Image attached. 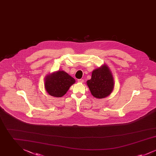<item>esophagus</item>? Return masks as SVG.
<instances>
[{"mask_svg":"<svg viewBox=\"0 0 156 156\" xmlns=\"http://www.w3.org/2000/svg\"><path fill=\"white\" fill-rule=\"evenodd\" d=\"M78 82H80V83H83L84 81H83V80H82V79H80V80H78Z\"/></svg>","mask_w":156,"mask_h":156,"instance_id":"obj_1","label":"esophagus"}]
</instances>
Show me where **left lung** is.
Returning <instances> with one entry per match:
<instances>
[{
    "mask_svg": "<svg viewBox=\"0 0 156 156\" xmlns=\"http://www.w3.org/2000/svg\"><path fill=\"white\" fill-rule=\"evenodd\" d=\"M87 84L93 97L103 99L109 96L114 89L115 82L112 73L108 65L104 64L95 69Z\"/></svg>",
    "mask_w": 156,
    "mask_h": 156,
    "instance_id": "obj_1",
    "label": "left lung"
}]
</instances>
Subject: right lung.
Here are the masks:
<instances>
[{
	"label": "right lung",
	"instance_id": "add662e5",
	"mask_svg": "<svg viewBox=\"0 0 156 156\" xmlns=\"http://www.w3.org/2000/svg\"><path fill=\"white\" fill-rule=\"evenodd\" d=\"M75 82L74 78L64 71H57L45 76L44 88L51 96H64L70 87Z\"/></svg>",
	"mask_w": 156,
	"mask_h": 156
}]
</instances>
